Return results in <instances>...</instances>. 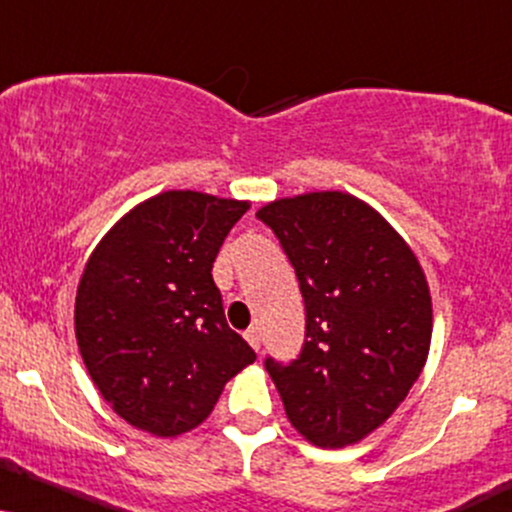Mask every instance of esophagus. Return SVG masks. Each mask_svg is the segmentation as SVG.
I'll list each match as a JSON object with an SVG mask.
<instances>
[{
    "label": "esophagus",
    "instance_id": "1",
    "mask_svg": "<svg viewBox=\"0 0 512 512\" xmlns=\"http://www.w3.org/2000/svg\"><path fill=\"white\" fill-rule=\"evenodd\" d=\"M245 341H248L255 350H260V331H257V326H250V329L245 331Z\"/></svg>",
    "mask_w": 512,
    "mask_h": 512
}]
</instances>
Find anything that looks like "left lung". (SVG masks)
Returning a JSON list of instances; mask_svg holds the SVG:
<instances>
[{
	"label": "left lung",
	"instance_id": "left-lung-1",
	"mask_svg": "<svg viewBox=\"0 0 512 512\" xmlns=\"http://www.w3.org/2000/svg\"><path fill=\"white\" fill-rule=\"evenodd\" d=\"M305 300L298 360L267 357L288 422L319 448L367 439L403 403L432 343V293L417 255L374 207L343 190L257 209Z\"/></svg>",
	"mask_w": 512,
	"mask_h": 512
}]
</instances>
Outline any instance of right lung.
I'll return each instance as SVG.
<instances>
[{
	"instance_id": "obj_1",
	"label": "right lung",
	"mask_w": 512,
	"mask_h": 512,
	"mask_svg": "<svg viewBox=\"0 0 512 512\" xmlns=\"http://www.w3.org/2000/svg\"><path fill=\"white\" fill-rule=\"evenodd\" d=\"M250 209L166 190L104 233L76 291V341L90 379L121 420L176 439L202 424L255 350L226 324L212 279L224 238Z\"/></svg>"
}]
</instances>
